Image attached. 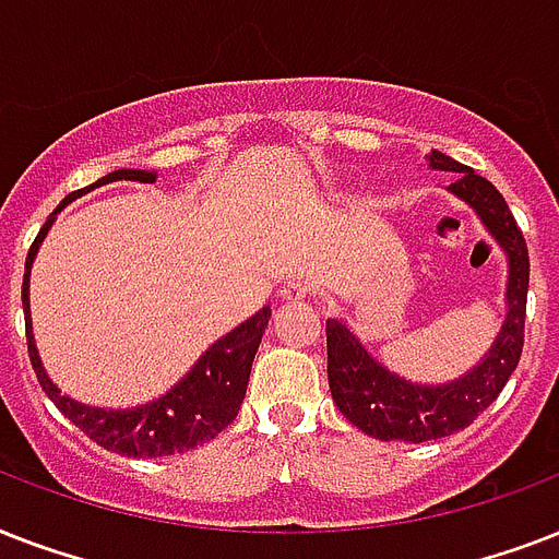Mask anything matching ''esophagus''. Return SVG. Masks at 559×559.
Returning a JSON list of instances; mask_svg holds the SVG:
<instances>
[{
	"label": "esophagus",
	"instance_id": "obj_1",
	"mask_svg": "<svg viewBox=\"0 0 559 559\" xmlns=\"http://www.w3.org/2000/svg\"><path fill=\"white\" fill-rule=\"evenodd\" d=\"M281 296L289 298V301H298V298L310 296V284L301 278H287L281 284Z\"/></svg>",
	"mask_w": 559,
	"mask_h": 559
}]
</instances>
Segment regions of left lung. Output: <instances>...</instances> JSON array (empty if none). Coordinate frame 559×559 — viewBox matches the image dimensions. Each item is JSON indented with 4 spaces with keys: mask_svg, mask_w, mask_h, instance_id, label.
<instances>
[{
    "mask_svg": "<svg viewBox=\"0 0 559 559\" xmlns=\"http://www.w3.org/2000/svg\"><path fill=\"white\" fill-rule=\"evenodd\" d=\"M429 168L452 170L459 179L447 191L464 200L508 254V293H504L502 331L478 366L443 385L408 382L362 348V342L340 319H328V382L333 403L350 424L380 441L424 443L467 429L485 412L504 382L511 380L525 342V305H528V246L504 197L478 177L476 170L450 159L447 153H429Z\"/></svg>",
    "mask_w": 559,
    "mask_h": 559,
    "instance_id": "obj_1",
    "label": "left lung"
}]
</instances>
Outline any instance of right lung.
<instances>
[{"instance_id": "1", "label": "right lung", "mask_w": 559, "mask_h": 559, "mask_svg": "<svg viewBox=\"0 0 559 559\" xmlns=\"http://www.w3.org/2000/svg\"><path fill=\"white\" fill-rule=\"evenodd\" d=\"M118 179H133V182H156L153 170H112L95 186L81 188V191L69 193L55 214L46 219V226L39 228L37 240L31 243L28 258H25V278H22V307H25V336H28V357L31 366L37 371V380L43 385L51 403L72 420L78 429L90 435L92 441L109 452L127 455V459H159V455H174V452H188L193 447H202L219 435L240 412V403L246 397V385H249V373H252V359L258 354L261 336L270 324L272 310L263 307L252 319L237 324L235 331L226 333L223 340L211 345L197 366L182 377V380L162 394L153 403L135 408H98L83 406L78 400L60 394L55 382L48 380L46 368L39 362L37 345H34V333H31V316H28V275L31 263L37 258L39 243L46 240L48 228L55 223L57 211L69 205L74 197L92 191V188L118 182Z\"/></svg>"}]
</instances>
